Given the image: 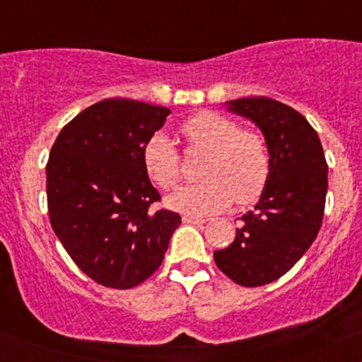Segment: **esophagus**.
<instances>
[{"mask_svg": "<svg viewBox=\"0 0 362 362\" xmlns=\"http://www.w3.org/2000/svg\"><path fill=\"white\" fill-rule=\"evenodd\" d=\"M182 221L190 223V224H204L207 219H204V218H195V216L185 214V216H182Z\"/></svg>", "mask_w": 362, "mask_h": 362, "instance_id": "1", "label": "esophagus"}]
</instances>
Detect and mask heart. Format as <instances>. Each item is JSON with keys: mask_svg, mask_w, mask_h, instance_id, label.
I'll use <instances>...</instances> for the list:
<instances>
[{"mask_svg": "<svg viewBox=\"0 0 362 362\" xmlns=\"http://www.w3.org/2000/svg\"><path fill=\"white\" fill-rule=\"evenodd\" d=\"M190 149L204 153L199 175L204 177L168 197V204L187 214L204 216L226 209L231 202L253 204L271 175V156L264 136L242 129L216 112H199L184 122ZM143 165L155 184L172 190L182 177V156L165 132L156 131L143 146Z\"/></svg>", "mask_w": 362, "mask_h": 362, "instance_id": "1", "label": "heart"}]
</instances>
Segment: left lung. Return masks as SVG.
I'll return each instance as SVG.
<instances>
[{
	"mask_svg": "<svg viewBox=\"0 0 362 362\" xmlns=\"http://www.w3.org/2000/svg\"><path fill=\"white\" fill-rule=\"evenodd\" d=\"M264 132L271 175L255 209L240 218L235 242L214 252L224 276L245 288L279 279L305 255L322 226L328 165L313 127L298 110L267 97L230 102Z\"/></svg>",
	"mask_w": 362,
	"mask_h": 362,
	"instance_id": "obj_1",
	"label": "left lung"
}]
</instances>
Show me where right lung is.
<instances>
[{"mask_svg":"<svg viewBox=\"0 0 362 362\" xmlns=\"http://www.w3.org/2000/svg\"><path fill=\"white\" fill-rule=\"evenodd\" d=\"M172 114L167 107L105 98L61 129L49 153L47 211L78 269L100 286L129 289L156 272L182 223L160 202L143 146Z\"/></svg>","mask_w":362,"mask_h":362,"instance_id":"right-lung-1","label":"right lung"}]
</instances>
